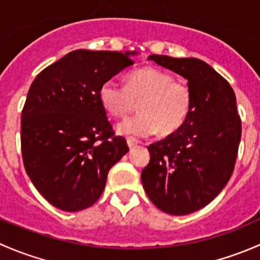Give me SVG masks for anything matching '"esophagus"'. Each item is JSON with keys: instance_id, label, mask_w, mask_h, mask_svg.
I'll list each match as a JSON object with an SVG mask.
<instances>
[{"instance_id": "esophagus-1", "label": "esophagus", "mask_w": 260, "mask_h": 260, "mask_svg": "<svg viewBox=\"0 0 260 260\" xmlns=\"http://www.w3.org/2000/svg\"><path fill=\"white\" fill-rule=\"evenodd\" d=\"M138 143H140V141H138L137 138H135V137H128L127 138V145H128V147H129V148H133V147L137 146Z\"/></svg>"}]
</instances>
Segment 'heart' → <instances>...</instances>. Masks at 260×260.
<instances>
[{
	"mask_svg": "<svg viewBox=\"0 0 260 260\" xmlns=\"http://www.w3.org/2000/svg\"><path fill=\"white\" fill-rule=\"evenodd\" d=\"M99 99L114 117H125L140 102V113L122 120L117 127L120 135L137 137H148L158 131L164 136L176 132L192 107V91L187 84L151 67L129 73L127 85L115 79L106 80L99 88Z\"/></svg>",
	"mask_w": 260,
	"mask_h": 260,
	"instance_id": "heart-1",
	"label": "heart"
}]
</instances>
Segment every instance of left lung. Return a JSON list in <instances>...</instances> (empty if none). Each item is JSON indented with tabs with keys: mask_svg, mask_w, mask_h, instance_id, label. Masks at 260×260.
I'll return each mask as SVG.
<instances>
[{
	"mask_svg": "<svg viewBox=\"0 0 260 260\" xmlns=\"http://www.w3.org/2000/svg\"><path fill=\"white\" fill-rule=\"evenodd\" d=\"M148 60L187 79L192 107L186 122L148 148L141 180L149 200L164 212L186 215L203 209L225 187L242 138V120L230 84L195 57L149 55Z\"/></svg>",
	"mask_w": 260,
	"mask_h": 260,
	"instance_id": "8db88e82",
	"label": "left lung"
}]
</instances>
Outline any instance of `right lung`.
<instances>
[{
  "label": "right lung",
  "instance_id": "right-lung-1",
  "mask_svg": "<svg viewBox=\"0 0 260 260\" xmlns=\"http://www.w3.org/2000/svg\"><path fill=\"white\" fill-rule=\"evenodd\" d=\"M135 52L74 50L43 70L28 89L21 114L23 166L55 208L93 205L113 165L128 151L115 136L99 88L133 64Z\"/></svg>",
  "mask_w": 260,
  "mask_h": 260
}]
</instances>
